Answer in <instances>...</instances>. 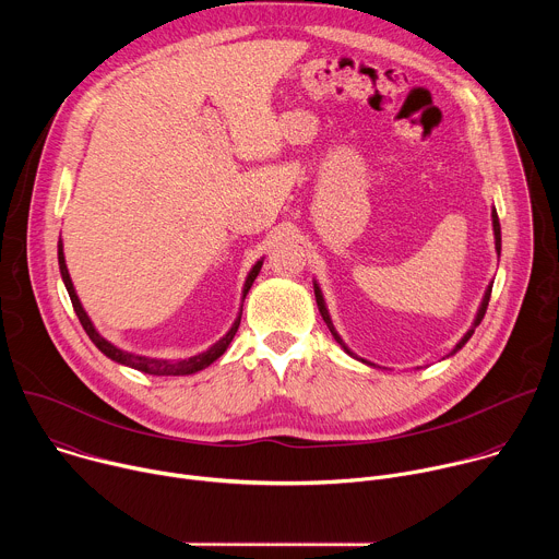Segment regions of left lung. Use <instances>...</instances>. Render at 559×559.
<instances>
[{
    "label": "left lung",
    "instance_id": "8db88e82",
    "mask_svg": "<svg viewBox=\"0 0 559 559\" xmlns=\"http://www.w3.org/2000/svg\"><path fill=\"white\" fill-rule=\"evenodd\" d=\"M491 221H493V236H496V252H498V257H500V250H502V234H500V218H498V212H496V207H493V212H491ZM491 289H493V283H489V287H487V292H485V296H483V302H480V309H477V313H475V321H473V325H471V330L460 338V343L447 354V358L449 356H453L455 352H460L464 345H466V341L473 336V332H475V328L483 323V318H485V313H487V307H489V300H491ZM313 294H316V305H318V311H321V316H323V321H325V325L330 328V332H332V336L336 338V343L352 356V358H356V360H360V362H365V365H369V367H378V365H373V362H369V360H365V358H358L345 343H343V338H341V334L336 332V328H334V323H332V316H330V311H328V305H325V298H323V292H321V287H318V283L313 281Z\"/></svg>",
    "mask_w": 559,
    "mask_h": 559
}]
</instances>
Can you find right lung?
Wrapping results in <instances>:
<instances>
[{
	"mask_svg": "<svg viewBox=\"0 0 559 559\" xmlns=\"http://www.w3.org/2000/svg\"><path fill=\"white\" fill-rule=\"evenodd\" d=\"M57 259H59V272H61L63 285H66V289H68V296H70V300H72L74 313H76V318H79V323H82V328L86 330V334L91 336V341H93V343L97 345V349H99L102 354H106L110 360H115V362H119V365H126V367H132V369H136V371H143V373H150V376H190V373H197V371L210 367L216 358H221V356L225 354V349L229 347V343H231V338H234L238 325H241L243 305H241V311H238V316H236V321L231 323L229 332H227L221 341H216L212 347H207L205 352H201V354H197V356L179 358V360H166V358H150V356H139V354L123 352V349H119L117 345H112L110 341H106V338L95 330V325H93V321H91V316L86 313L82 300H79V296H76V292H74V285H72V278H70V274H68V267H66V257H63V243H61V238H59V243H57ZM261 267H263V259L257 261L254 267L250 270V274H248V278H246V285H243V296H241V300H246V296H248L252 283L257 281Z\"/></svg>",
	"mask_w": 559,
	"mask_h": 559,
	"instance_id": "right-lung-1",
	"label": "right lung"
}]
</instances>
